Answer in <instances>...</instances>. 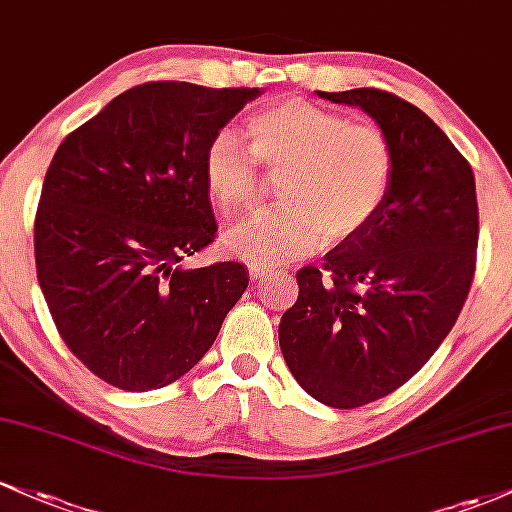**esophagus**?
I'll use <instances>...</instances> for the list:
<instances>
[{
  "label": "esophagus",
  "mask_w": 512,
  "mask_h": 512,
  "mask_svg": "<svg viewBox=\"0 0 512 512\" xmlns=\"http://www.w3.org/2000/svg\"><path fill=\"white\" fill-rule=\"evenodd\" d=\"M269 274H274L272 267L260 265V262H250V279H252V282H262V279H267Z\"/></svg>",
  "instance_id": "obj_1"
}]
</instances>
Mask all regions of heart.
<instances>
[{
  "mask_svg": "<svg viewBox=\"0 0 512 512\" xmlns=\"http://www.w3.org/2000/svg\"><path fill=\"white\" fill-rule=\"evenodd\" d=\"M250 148L221 131L204 150L206 192L223 216L250 209L262 172H282L274 209L255 213L226 233V250L260 265L342 243L372 223L393 179V145L379 126L350 121L301 97L255 111L245 123Z\"/></svg>",
  "mask_w": 512,
  "mask_h": 512,
  "instance_id": "b5f03b06",
  "label": "heart"
}]
</instances>
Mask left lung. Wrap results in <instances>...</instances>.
<instances>
[{
  "label": "left lung",
  "mask_w": 512,
  "mask_h": 512,
  "mask_svg": "<svg viewBox=\"0 0 512 512\" xmlns=\"http://www.w3.org/2000/svg\"><path fill=\"white\" fill-rule=\"evenodd\" d=\"M359 106L393 145V179L367 228L296 274L279 345L301 389L330 408L389 396L447 338L471 289L479 206L471 165L411 101L381 89L318 92Z\"/></svg>",
  "instance_id": "1"
}]
</instances>
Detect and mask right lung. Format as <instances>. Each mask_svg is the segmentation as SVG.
<instances>
[{
  "mask_svg": "<svg viewBox=\"0 0 512 512\" xmlns=\"http://www.w3.org/2000/svg\"><path fill=\"white\" fill-rule=\"evenodd\" d=\"M260 89L145 82L72 131L46 172L36 272L60 338L123 391L172 384L247 289L240 262L182 265L216 235L204 150Z\"/></svg>",
  "mask_w": 512,
  "mask_h": 512,
  "instance_id": "obj_1",
  "label": "right lung"
}]
</instances>
